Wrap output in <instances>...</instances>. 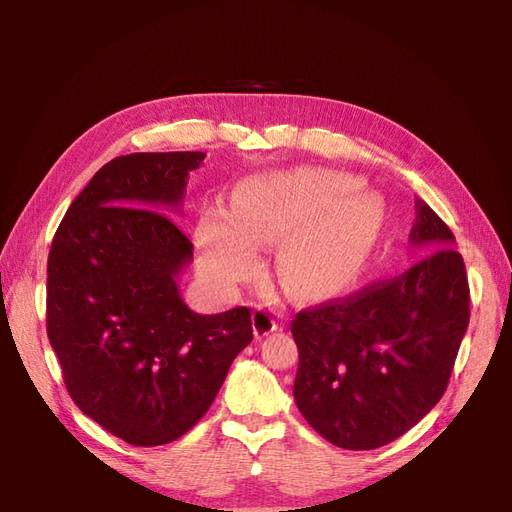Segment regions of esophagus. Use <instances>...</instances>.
Returning <instances> with one entry per match:
<instances>
[{"mask_svg":"<svg viewBox=\"0 0 512 512\" xmlns=\"http://www.w3.org/2000/svg\"><path fill=\"white\" fill-rule=\"evenodd\" d=\"M252 324H254V333L260 335H269L277 329V322H275V314L269 312L265 307H258L254 316H252Z\"/></svg>","mask_w":512,"mask_h":512,"instance_id":"esophagus-1","label":"esophagus"}]
</instances>
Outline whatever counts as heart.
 Returning a JSON list of instances; mask_svg holds the SVG:
<instances>
[{
    "label": "heart",
    "instance_id": "1",
    "mask_svg": "<svg viewBox=\"0 0 512 512\" xmlns=\"http://www.w3.org/2000/svg\"><path fill=\"white\" fill-rule=\"evenodd\" d=\"M354 188L352 177L329 170L245 179L232 198V220L211 211L200 222L211 273L224 284L243 282L256 265L252 245L282 243L277 277L292 297L344 290L365 269L386 224L382 198Z\"/></svg>",
    "mask_w": 512,
    "mask_h": 512
}]
</instances>
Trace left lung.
I'll return each instance as SVG.
<instances>
[{
  "label": "left lung",
  "mask_w": 512,
  "mask_h": 512,
  "mask_svg": "<svg viewBox=\"0 0 512 512\" xmlns=\"http://www.w3.org/2000/svg\"><path fill=\"white\" fill-rule=\"evenodd\" d=\"M414 207L410 245L455 243L425 200ZM468 322L466 265L455 247H438L393 280L294 316V401L339 448L389 444L442 399Z\"/></svg>",
  "instance_id": "obj_1"
}]
</instances>
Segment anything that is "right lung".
<instances>
[{
  "instance_id": "1",
  "label": "right lung",
  "mask_w": 512,
  "mask_h": 512,
  "mask_svg": "<svg viewBox=\"0 0 512 512\" xmlns=\"http://www.w3.org/2000/svg\"><path fill=\"white\" fill-rule=\"evenodd\" d=\"M205 156L111 160L74 198L51 243L46 335L66 389L83 414L134 446L188 433L254 337L247 307L203 316L179 294L194 245L164 209L183 203L190 170Z\"/></svg>"
}]
</instances>
